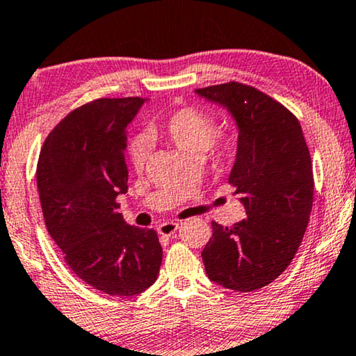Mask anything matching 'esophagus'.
<instances>
[{
	"label": "esophagus",
	"instance_id": "1",
	"mask_svg": "<svg viewBox=\"0 0 356 356\" xmlns=\"http://www.w3.org/2000/svg\"><path fill=\"white\" fill-rule=\"evenodd\" d=\"M177 229H179V224L177 222L166 221V222L159 224L158 232H159V235H163V237H171V235L176 234Z\"/></svg>",
	"mask_w": 356,
	"mask_h": 356
}]
</instances>
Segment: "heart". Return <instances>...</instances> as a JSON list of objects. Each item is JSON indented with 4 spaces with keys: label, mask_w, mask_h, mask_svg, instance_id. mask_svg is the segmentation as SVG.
Segmentation results:
<instances>
[{
    "label": "heart",
    "mask_w": 356,
    "mask_h": 356,
    "mask_svg": "<svg viewBox=\"0 0 356 356\" xmlns=\"http://www.w3.org/2000/svg\"><path fill=\"white\" fill-rule=\"evenodd\" d=\"M216 118L198 108H182L174 111L161 122L148 127L149 138H161L171 145L187 159L202 158L204 153L213 152L218 156H229L235 148V135H218ZM130 163L137 171H142L149 156V145L143 138L134 140L129 149Z\"/></svg>",
    "instance_id": "obj_1"
}]
</instances>
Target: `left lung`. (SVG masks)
Here are the masks:
<instances>
[{
  "label": "left lung",
  "mask_w": 356,
  "mask_h": 356,
  "mask_svg": "<svg viewBox=\"0 0 356 356\" xmlns=\"http://www.w3.org/2000/svg\"><path fill=\"white\" fill-rule=\"evenodd\" d=\"M195 92L237 122L229 184L247 211L234 226L211 222L204 269L224 289L253 292L276 280L302 243L313 208L312 156L298 119L258 88L227 82Z\"/></svg>",
  "instance_id": "1"
}]
</instances>
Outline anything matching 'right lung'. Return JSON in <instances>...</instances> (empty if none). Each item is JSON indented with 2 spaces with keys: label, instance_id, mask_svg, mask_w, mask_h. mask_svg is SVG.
<instances>
[{
  "label": "right lung",
  "instance_id": "right-lung-1",
  "mask_svg": "<svg viewBox=\"0 0 356 356\" xmlns=\"http://www.w3.org/2000/svg\"><path fill=\"white\" fill-rule=\"evenodd\" d=\"M143 103L99 98L74 109L48 134L37 164L44 224L67 266L118 297L147 290L163 259L156 232L129 226L118 203L127 192V129Z\"/></svg>",
  "mask_w": 356,
  "mask_h": 356
}]
</instances>
